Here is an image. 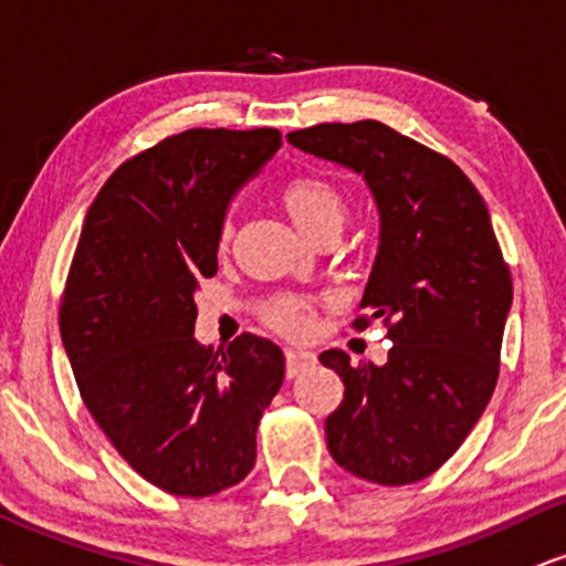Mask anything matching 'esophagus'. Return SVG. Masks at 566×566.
<instances>
[{
  "mask_svg": "<svg viewBox=\"0 0 566 566\" xmlns=\"http://www.w3.org/2000/svg\"><path fill=\"white\" fill-rule=\"evenodd\" d=\"M313 363L311 355H300V353H287V378H295L300 370L307 368Z\"/></svg>",
  "mask_w": 566,
  "mask_h": 566,
  "instance_id": "obj_1",
  "label": "esophagus"
}]
</instances>
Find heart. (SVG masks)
Here are the masks:
<instances>
[{
	"instance_id": "b5f03b06",
	"label": "heart",
	"mask_w": 566,
	"mask_h": 566,
	"mask_svg": "<svg viewBox=\"0 0 566 566\" xmlns=\"http://www.w3.org/2000/svg\"><path fill=\"white\" fill-rule=\"evenodd\" d=\"M282 206L307 238H318L326 230H339L345 219V198L332 180L321 175H297L282 185ZM232 238L230 219L221 224L219 245L224 248ZM263 321L274 332L303 339L313 332V305L303 297H279L266 307Z\"/></svg>"
}]
</instances>
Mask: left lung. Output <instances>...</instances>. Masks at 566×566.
Returning a JSON list of instances; mask_svg holds the SVG:
<instances>
[{"instance_id": "1", "label": "left lung", "mask_w": 566, "mask_h": 566, "mask_svg": "<svg viewBox=\"0 0 566 566\" xmlns=\"http://www.w3.org/2000/svg\"><path fill=\"white\" fill-rule=\"evenodd\" d=\"M300 151L363 175L381 219L353 321L389 326V360L321 353L345 399L326 418L334 462L363 481H423L468 439L496 389L512 276L481 192L452 159L376 119L287 135Z\"/></svg>"}]
</instances>
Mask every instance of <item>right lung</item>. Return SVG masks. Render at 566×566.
Masks as SVG:
<instances>
[{
    "instance_id": "obj_1",
    "label": "right lung",
    "mask_w": 566,
    "mask_h": 566,
    "mask_svg": "<svg viewBox=\"0 0 566 566\" xmlns=\"http://www.w3.org/2000/svg\"><path fill=\"white\" fill-rule=\"evenodd\" d=\"M279 146L274 127H196L119 164L64 284L62 345L85 407L135 473L175 496H213L253 470L284 381L282 349L263 336L217 355L192 336L227 206Z\"/></svg>"
}]
</instances>
